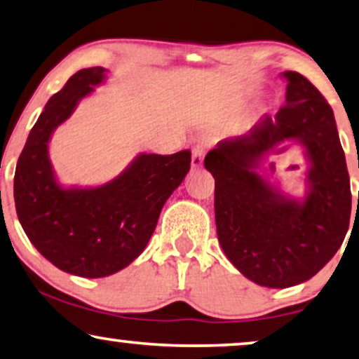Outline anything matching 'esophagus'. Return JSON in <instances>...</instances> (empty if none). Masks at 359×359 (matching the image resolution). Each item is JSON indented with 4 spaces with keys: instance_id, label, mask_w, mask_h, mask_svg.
Instances as JSON below:
<instances>
[{
    "instance_id": "esophagus-1",
    "label": "esophagus",
    "mask_w": 359,
    "mask_h": 359,
    "mask_svg": "<svg viewBox=\"0 0 359 359\" xmlns=\"http://www.w3.org/2000/svg\"><path fill=\"white\" fill-rule=\"evenodd\" d=\"M203 158H205L203 148H195L194 153H191V169H200L201 165H203Z\"/></svg>"
}]
</instances>
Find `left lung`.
<instances>
[{"label":"left lung","mask_w":359,"mask_h":359,"mask_svg":"<svg viewBox=\"0 0 359 359\" xmlns=\"http://www.w3.org/2000/svg\"><path fill=\"white\" fill-rule=\"evenodd\" d=\"M286 105L264 115L247 135L221 140L205 158L215 177V216L221 249L245 278L266 287L311 280L345 239L351 190L333 110L314 84L281 73ZM294 140L308 161L306 194H285L259 174L276 145Z\"/></svg>","instance_id":"8db88e82"}]
</instances>
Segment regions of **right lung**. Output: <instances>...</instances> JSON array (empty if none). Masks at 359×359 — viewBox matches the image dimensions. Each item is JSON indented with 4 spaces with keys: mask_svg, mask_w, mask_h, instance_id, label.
Instances as JSON below:
<instances>
[{
    "mask_svg": "<svg viewBox=\"0 0 359 359\" xmlns=\"http://www.w3.org/2000/svg\"><path fill=\"white\" fill-rule=\"evenodd\" d=\"M102 67L79 69L53 94L30 130L14 175L19 223L35 249L67 273L104 278L128 266L153 236L161 210L190 170V151L140 153L107 184L65 187L48 156L53 131L81 99L107 79Z\"/></svg>",
    "mask_w": 359,
    "mask_h": 359,
    "instance_id": "add662e5",
    "label": "right lung"
}]
</instances>
